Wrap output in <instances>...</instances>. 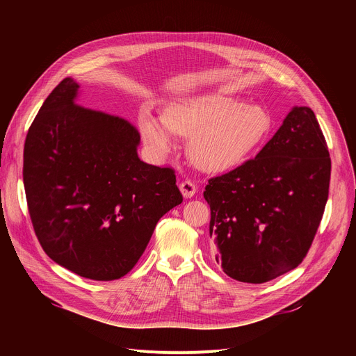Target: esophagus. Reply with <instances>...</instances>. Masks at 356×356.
<instances>
[{
  "mask_svg": "<svg viewBox=\"0 0 356 356\" xmlns=\"http://www.w3.org/2000/svg\"><path fill=\"white\" fill-rule=\"evenodd\" d=\"M180 192L184 197H192L196 193V184L192 180H183L180 183Z\"/></svg>",
  "mask_w": 356,
  "mask_h": 356,
  "instance_id": "34e87169",
  "label": "esophagus"
}]
</instances>
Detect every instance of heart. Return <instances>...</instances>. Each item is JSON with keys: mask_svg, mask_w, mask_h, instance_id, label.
<instances>
[{"mask_svg": "<svg viewBox=\"0 0 356 356\" xmlns=\"http://www.w3.org/2000/svg\"><path fill=\"white\" fill-rule=\"evenodd\" d=\"M270 112L225 93H196L167 104L163 118L143 112L140 129L159 153L176 145V134L191 137L189 156L207 172H225L244 161L271 129Z\"/></svg>", "mask_w": 356, "mask_h": 356, "instance_id": "1", "label": "heart"}]
</instances>
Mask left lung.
Instances as JSON below:
<instances>
[{"instance_id":"left-lung-1","label":"left lung","mask_w":356,"mask_h":356,"mask_svg":"<svg viewBox=\"0 0 356 356\" xmlns=\"http://www.w3.org/2000/svg\"><path fill=\"white\" fill-rule=\"evenodd\" d=\"M330 167L314 112L296 106L254 159L209 179L203 197L223 273L261 284L300 264L325 212Z\"/></svg>"}]
</instances>
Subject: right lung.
I'll use <instances>...</instances> for the list:
<instances>
[{
    "label": "right lung",
    "mask_w": 356,
    "mask_h": 356,
    "mask_svg": "<svg viewBox=\"0 0 356 356\" xmlns=\"http://www.w3.org/2000/svg\"><path fill=\"white\" fill-rule=\"evenodd\" d=\"M79 85L56 86L31 122L23 180L44 252L85 278L133 270L159 219L183 202L172 167L138 159L129 121L76 104Z\"/></svg>",
    "instance_id": "add662e5"
}]
</instances>
